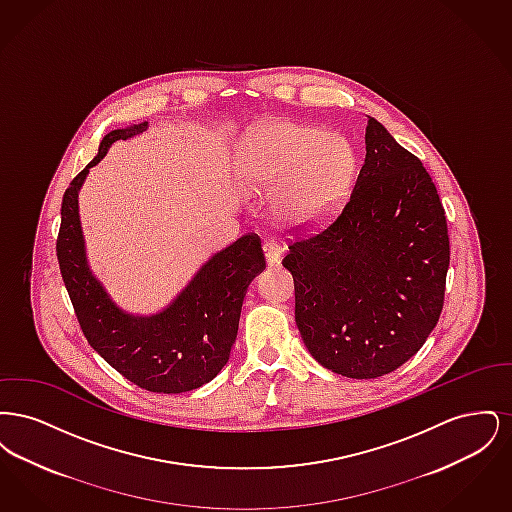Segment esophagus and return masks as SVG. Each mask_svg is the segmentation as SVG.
Returning a JSON list of instances; mask_svg holds the SVG:
<instances>
[{
	"label": "esophagus",
	"instance_id": "1",
	"mask_svg": "<svg viewBox=\"0 0 512 512\" xmlns=\"http://www.w3.org/2000/svg\"><path fill=\"white\" fill-rule=\"evenodd\" d=\"M263 253L268 265H278L282 261V247L272 240L263 244Z\"/></svg>",
	"mask_w": 512,
	"mask_h": 512
}]
</instances>
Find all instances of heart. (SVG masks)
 <instances>
[{"mask_svg": "<svg viewBox=\"0 0 512 512\" xmlns=\"http://www.w3.org/2000/svg\"><path fill=\"white\" fill-rule=\"evenodd\" d=\"M353 163L343 136L290 121L251 126L236 157L247 190H278L272 213L288 226H313L334 215L347 194Z\"/></svg>", "mask_w": 512, "mask_h": 512, "instance_id": "b5f03b06", "label": "heart"}]
</instances>
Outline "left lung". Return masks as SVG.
I'll return each instance as SVG.
<instances>
[{
  "instance_id": "obj_1",
  "label": "left lung",
  "mask_w": 512,
  "mask_h": 512,
  "mask_svg": "<svg viewBox=\"0 0 512 512\" xmlns=\"http://www.w3.org/2000/svg\"><path fill=\"white\" fill-rule=\"evenodd\" d=\"M365 163L340 215L297 240L282 265L309 353L336 374L368 380L407 363L438 324L449 236L420 159L368 117Z\"/></svg>"
}]
</instances>
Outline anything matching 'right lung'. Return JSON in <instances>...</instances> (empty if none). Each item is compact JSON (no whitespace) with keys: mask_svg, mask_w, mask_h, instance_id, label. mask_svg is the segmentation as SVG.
<instances>
[{"mask_svg":"<svg viewBox=\"0 0 512 512\" xmlns=\"http://www.w3.org/2000/svg\"><path fill=\"white\" fill-rule=\"evenodd\" d=\"M147 122L111 130L61 203L57 261L88 343L126 380L155 393H184L211 382L228 363L251 280L267 263L257 234H245L205 261L186 288L153 315L121 309L86 257L78 194L92 167L117 140L147 130Z\"/></svg>","mask_w":512,"mask_h":512,"instance_id":"right-lung-1","label":"right lung"}]
</instances>
